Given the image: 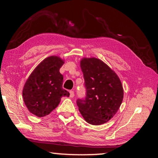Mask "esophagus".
<instances>
[{
	"label": "esophagus",
	"mask_w": 158,
	"mask_h": 158,
	"mask_svg": "<svg viewBox=\"0 0 158 158\" xmlns=\"http://www.w3.org/2000/svg\"><path fill=\"white\" fill-rule=\"evenodd\" d=\"M74 91H73V90H70V91H69V97H70L71 98H74Z\"/></svg>",
	"instance_id": "1"
}]
</instances>
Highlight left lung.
I'll return each instance as SVG.
<instances>
[{"mask_svg":"<svg viewBox=\"0 0 158 158\" xmlns=\"http://www.w3.org/2000/svg\"><path fill=\"white\" fill-rule=\"evenodd\" d=\"M80 67L84 74L86 96L77 106L88 123L99 125L108 122L118 110L123 89L118 76L102 60L83 58Z\"/></svg>","mask_w":158,"mask_h":158,"instance_id":"1","label":"left lung"}]
</instances>
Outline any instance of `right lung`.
I'll use <instances>...</instances> for the list:
<instances>
[{"label":"right lung","instance_id":"1","mask_svg":"<svg viewBox=\"0 0 158 158\" xmlns=\"http://www.w3.org/2000/svg\"><path fill=\"white\" fill-rule=\"evenodd\" d=\"M64 60L57 56L44 59L28 77L23 86V99L28 110L37 117L49 114L59 105L61 98L69 97L63 89L60 68Z\"/></svg>","mask_w":158,"mask_h":158}]
</instances>
